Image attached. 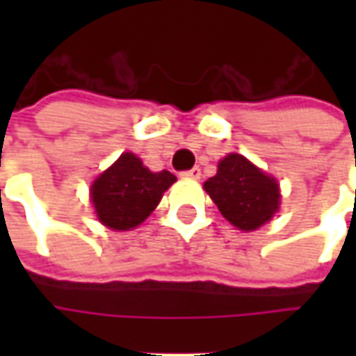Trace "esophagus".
<instances>
[{
  "label": "esophagus",
  "instance_id": "1",
  "mask_svg": "<svg viewBox=\"0 0 356 356\" xmlns=\"http://www.w3.org/2000/svg\"><path fill=\"white\" fill-rule=\"evenodd\" d=\"M182 178H188V180H198L200 176H202V172H200L198 166H194V168H190V170H184L180 174Z\"/></svg>",
  "mask_w": 356,
  "mask_h": 356
}]
</instances>
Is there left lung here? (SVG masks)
<instances>
[{
    "label": "left lung",
    "mask_w": 356,
    "mask_h": 356,
    "mask_svg": "<svg viewBox=\"0 0 356 356\" xmlns=\"http://www.w3.org/2000/svg\"><path fill=\"white\" fill-rule=\"evenodd\" d=\"M204 188L227 222L243 232L264 226L280 208L277 182L241 154L224 158Z\"/></svg>",
    "instance_id": "8db88e82"
}]
</instances>
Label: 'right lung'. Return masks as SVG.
Listing matches in <instances>:
<instances>
[{
	"label": "right lung",
	"instance_id": "right-lung-1",
	"mask_svg": "<svg viewBox=\"0 0 356 356\" xmlns=\"http://www.w3.org/2000/svg\"><path fill=\"white\" fill-rule=\"evenodd\" d=\"M176 182L168 170L150 172L130 152L103 172L90 188L99 220L113 229H130L154 212L162 194Z\"/></svg>",
	"mask_w": 356,
	"mask_h": 356
}]
</instances>
